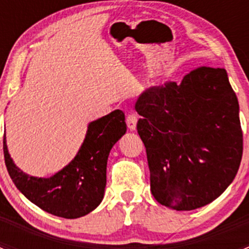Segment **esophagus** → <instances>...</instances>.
<instances>
[{
  "label": "esophagus",
  "instance_id": "1",
  "mask_svg": "<svg viewBox=\"0 0 249 249\" xmlns=\"http://www.w3.org/2000/svg\"><path fill=\"white\" fill-rule=\"evenodd\" d=\"M137 119H139V118H137V114H135V113H130V114L127 115L126 124L129 130H131V131H135V130H136Z\"/></svg>",
  "mask_w": 249,
  "mask_h": 249
}]
</instances>
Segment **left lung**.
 I'll use <instances>...</instances> for the list:
<instances>
[{"label": "left lung", "instance_id": "left-lung-1", "mask_svg": "<svg viewBox=\"0 0 249 249\" xmlns=\"http://www.w3.org/2000/svg\"><path fill=\"white\" fill-rule=\"evenodd\" d=\"M135 109L150 190L176 211L208 205L231 184L242 158L238 101L224 69L200 67L180 84L148 88Z\"/></svg>", "mask_w": 249, "mask_h": 249}]
</instances>
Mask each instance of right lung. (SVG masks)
<instances>
[{"mask_svg": "<svg viewBox=\"0 0 249 249\" xmlns=\"http://www.w3.org/2000/svg\"><path fill=\"white\" fill-rule=\"evenodd\" d=\"M125 132V115L120 109L92 120L76 157L50 177H35L19 169L9 154L4 134V161L12 180L26 199L50 214L76 219L101 203L109 152Z\"/></svg>", "mask_w": 249, "mask_h": 249, "instance_id": "right-lung-1", "label": "right lung"}]
</instances>
